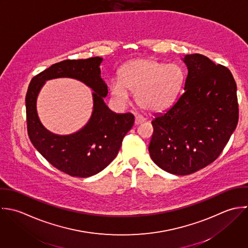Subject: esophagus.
I'll list each match as a JSON object with an SVG mask.
<instances>
[{"label":"esophagus","mask_w":248,"mask_h":248,"mask_svg":"<svg viewBox=\"0 0 248 248\" xmlns=\"http://www.w3.org/2000/svg\"><path fill=\"white\" fill-rule=\"evenodd\" d=\"M144 121H145V118L143 116H141V115H136L135 116V124L136 125H139V124L144 122Z\"/></svg>","instance_id":"34e87169"}]
</instances>
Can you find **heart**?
Segmentation results:
<instances>
[{
	"mask_svg": "<svg viewBox=\"0 0 248 248\" xmlns=\"http://www.w3.org/2000/svg\"><path fill=\"white\" fill-rule=\"evenodd\" d=\"M185 82V71L176 63L155 60H137L122 67L119 82L110 86L111 95L127 101L128 91L135 93L137 104L143 109L157 112L168 108Z\"/></svg>",
	"mask_w": 248,
	"mask_h": 248,
	"instance_id": "heart-1",
	"label": "heart"
}]
</instances>
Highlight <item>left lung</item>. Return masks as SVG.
<instances>
[{
  "instance_id": "left-lung-1",
  "label": "left lung",
  "mask_w": 248,
  "mask_h": 248,
  "mask_svg": "<svg viewBox=\"0 0 248 248\" xmlns=\"http://www.w3.org/2000/svg\"><path fill=\"white\" fill-rule=\"evenodd\" d=\"M185 91L152 123L153 162L166 172L188 175L216 161L239 120L237 84L230 70L200 54L186 55Z\"/></svg>"
}]
</instances>
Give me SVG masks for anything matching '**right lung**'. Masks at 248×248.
<instances>
[{
  "label": "right lung",
  "mask_w": 248,
  "mask_h": 248,
  "mask_svg": "<svg viewBox=\"0 0 248 248\" xmlns=\"http://www.w3.org/2000/svg\"><path fill=\"white\" fill-rule=\"evenodd\" d=\"M102 62V58L94 57L55 63L31 79L26 95L27 129L31 143L51 165L73 177H90L109 165L135 122L132 113H114L105 104L103 98L108 94V86L101 78ZM56 78L79 79L94 91L91 119L82 130L72 135L49 132L37 115L38 93L45 80Z\"/></svg>",
  "instance_id": "obj_1"
}]
</instances>
